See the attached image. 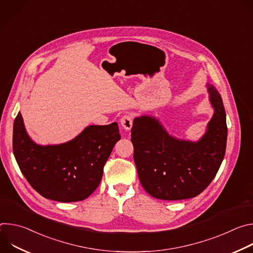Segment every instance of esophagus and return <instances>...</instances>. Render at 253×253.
Returning <instances> with one entry per match:
<instances>
[{
	"label": "esophagus",
	"instance_id": "esophagus-1",
	"mask_svg": "<svg viewBox=\"0 0 253 253\" xmlns=\"http://www.w3.org/2000/svg\"><path fill=\"white\" fill-rule=\"evenodd\" d=\"M133 119H134V116L132 114H126L124 115L121 120H120V123L122 125V127L125 129V130H130L132 125H133Z\"/></svg>",
	"mask_w": 253,
	"mask_h": 253
}]
</instances>
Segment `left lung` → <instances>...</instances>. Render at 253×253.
Returning <instances> with one entry per match:
<instances>
[{"mask_svg": "<svg viewBox=\"0 0 253 253\" xmlns=\"http://www.w3.org/2000/svg\"><path fill=\"white\" fill-rule=\"evenodd\" d=\"M208 92L214 115L197 142L169 136L155 118L134 119L133 158L140 182L151 196L162 200L195 197L217 173L226 149V115L218 91L208 85Z\"/></svg>", "mask_w": 253, "mask_h": 253, "instance_id": "left-lung-1", "label": "left lung"}]
</instances>
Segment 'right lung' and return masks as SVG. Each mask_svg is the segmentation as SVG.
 <instances>
[{
	"instance_id": "obj_1",
	"label": "right lung",
	"mask_w": 253,
	"mask_h": 253,
	"mask_svg": "<svg viewBox=\"0 0 253 253\" xmlns=\"http://www.w3.org/2000/svg\"><path fill=\"white\" fill-rule=\"evenodd\" d=\"M120 138L114 122L88 126L60 145L40 146L28 136L19 112L13 128V152L21 172L39 194L59 202H75L98 187L104 165Z\"/></svg>"
}]
</instances>
